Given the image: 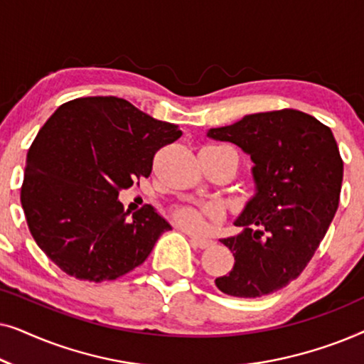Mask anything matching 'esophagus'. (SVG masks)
<instances>
[{"instance_id": "34e87169", "label": "esophagus", "mask_w": 364, "mask_h": 364, "mask_svg": "<svg viewBox=\"0 0 364 364\" xmlns=\"http://www.w3.org/2000/svg\"><path fill=\"white\" fill-rule=\"evenodd\" d=\"M188 237H191L192 245L197 247V248H207L213 243L212 240H208V238H203V237H198V235H188Z\"/></svg>"}]
</instances>
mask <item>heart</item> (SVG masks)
<instances>
[{"instance_id": "obj_1", "label": "heart", "mask_w": 364, "mask_h": 364, "mask_svg": "<svg viewBox=\"0 0 364 364\" xmlns=\"http://www.w3.org/2000/svg\"><path fill=\"white\" fill-rule=\"evenodd\" d=\"M225 149H230V147H225ZM237 164H238V157H237ZM215 212L217 210L213 205H181L173 208L172 217L178 227L186 228L188 232H198L202 230L203 225H205V218L215 215Z\"/></svg>"}]
</instances>
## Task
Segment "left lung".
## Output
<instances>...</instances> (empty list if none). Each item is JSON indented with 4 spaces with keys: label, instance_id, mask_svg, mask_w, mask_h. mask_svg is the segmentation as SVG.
<instances>
[{
    "label": "left lung",
    "instance_id": "8db88e82",
    "mask_svg": "<svg viewBox=\"0 0 364 364\" xmlns=\"http://www.w3.org/2000/svg\"><path fill=\"white\" fill-rule=\"evenodd\" d=\"M207 136L250 154L257 186L235 222L242 233L220 240L235 263L215 285L237 298L270 295L301 275L335 217L343 182L336 141L296 109L250 114Z\"/></svg>",
    "mask_w": 364,
    "mask_h": 364
}]
</instances>
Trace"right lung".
Masks as SVG:
<instances>
[{
  "label": "right lung",
  "mask_w": 364,
  "mask_h": 364,
  "mask_svg": "<svg viewBox=\"0 0 364 364\" xmlns=\"http://www.w3.org/2000/svg\"><path fill=\"white\" fill-rule=\"evenodd\" d=\"M181 136L121 97L56 109L29 147L21 186L29 232L54 265L99 283L146 262L171 225L151 205L129 218L117 196L151 176L156 152Z\"/></svg>",
  "instance_id": "right-lung-1"
}]
</instances>
